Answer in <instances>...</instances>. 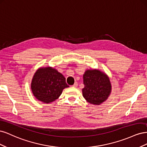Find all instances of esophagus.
Masks as SVG:
<instances>
[{"instance_id": "esophagus-1", "label": "esophagus", "mask_w": 147, "mask_h": 147, "mask_svg": "<svg viewBox=\"0 0 147 147\" xmlns=\"http://www.w3.org/2000/svg\"><path fill=\"white\" fill-rule=\"evenodd\" d=\"M77 86H78V83L77 82H75L74 84H73V87H75V88H76V87H77Z\"/></svg>"}]
</instances>
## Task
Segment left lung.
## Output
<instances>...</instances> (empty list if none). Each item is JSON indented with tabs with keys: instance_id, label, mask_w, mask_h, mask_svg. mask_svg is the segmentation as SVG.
<instances>
[{
	"instance_id": "left-lung-1",
	"label": "left lung",
	"mask_w": 147,
	"mask_h": 147,
	"mask_svg": "<svg viewBox=\"0 0 147 147\" xmlns=\"http://www.w3.org/2000/svg\"><path fill=\"white\" fill-rule=\"evenodd\" d=\"M82 90L84 98L89 103L100 105L109 97L112 90V85L107 75L96 69L85 71L83 75Z\"/></svg>"
}]
</instances>
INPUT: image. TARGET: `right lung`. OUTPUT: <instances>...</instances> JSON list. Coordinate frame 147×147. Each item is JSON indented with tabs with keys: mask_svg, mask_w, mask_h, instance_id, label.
<instances>
[{
	"mask_svg": "<svg viewBox=\"0 0 147 147\" xmlns=\"http://www.w3.org/2000/svg\"><path fill=\"white\" fill-rule=\"evenodd\" d=\"M68 87L63 75L51 67L39 68L31 83V90L35 98L46 104L57 99L64 89Z\"/></svg>",
	"mask_w": 147,
	"mask_h": 147,
	"instance_id": "1",
	"label": "right lung"
}]
</instances>
